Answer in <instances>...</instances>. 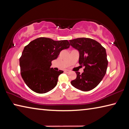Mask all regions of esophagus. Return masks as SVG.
<instances>
[{
    "instance_id": "esophagus-1",
    "label": "esophagus",
    "mask_w": 129,
    "mask_h": 129,
    "mask_svg": "<svg viewBox=\"0 0 129 129\" xmlns=\"http://www.w3.org/2000/svg\"><path fill=\"white\" fill-rule=\"evenodd\" d=\"M64 72H66V73H67V74H68V73L70 72V71H69V70H65V71H64Z\"/></svg>"
}]
</instances>
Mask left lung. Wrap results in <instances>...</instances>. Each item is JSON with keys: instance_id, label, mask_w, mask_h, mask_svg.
Segmentation results:
<instances>
[{"instance_id": "obj_1", "label": "left lung", "mask_w": 129, "mask_h": 129, "mask_svg": "<svg viewBox=\"0 0 129 129\" xmlns=\"http://www.w3.org/2000/svg\"><path fill=\"white\" fill-rule=\"evenodd\" d=\"M70 44L79 52V63L84 67L81 74L76 72V79L71 81L75 88L87 91L93 89L105 76L108 60L105 48L96 40L81 38L70 40Z\"/></svg>"}]
</instances>
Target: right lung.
<instances>
[{
	"label": "right lung",
	"mask_w": 129,
	"mask_h": 129,
	"mask_svg": "<svg viewBox=\"0 0 129 129\" xmlns=\"http://www.w3.org/2000/svg\"><path fill=\"white\" fill-rule=\"evenodd\" d=\"M70 45L67 40L55 41L42 37L25 46L19 58V66L21 76L27 86L39 94L47 93L54 88L58 76L63 71L51 68L52 61Z\"/></svg>",
	"instance_id": "add662e5"
}]
</instances>
